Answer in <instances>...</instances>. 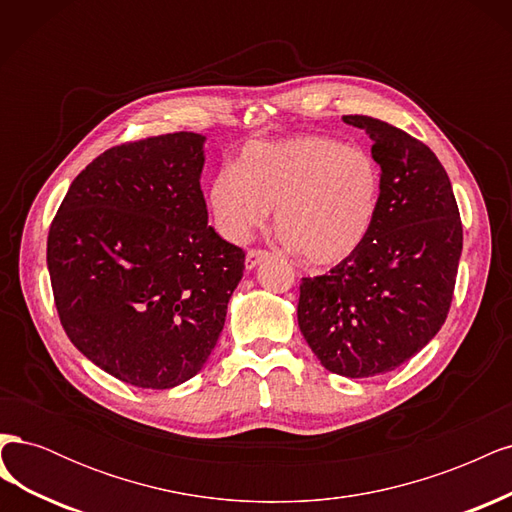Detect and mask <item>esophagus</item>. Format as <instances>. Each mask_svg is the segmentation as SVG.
Listing matches in <instances>:
<instances>
[{"mask_svg": "<svg viewBox=\"0 0 512 512\" xmlns=\"http://www.w3.org/2000/svg\"><path fill=\"white\" fill-rule=\"evenodd\" d=\"M271 254L267 250H260V247H252V250H247L245 254V267L247 269H254L256 265H260L262 260H267Z\"/></svg>", "mask_w": 512, "mask_h": 512, "instance_id": "1", "label": "esophagus"}]
</instances>
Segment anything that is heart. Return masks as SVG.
Wrapping results in <instances>:
<instances>
[{
	"mask_svg": "<svg viewBox=\"0 0 512 512\" xmlns=\"http://www.w3.org/2000/svg\"><path fill=\"white\" fill-rule=\"evenodd\" d=\"M384 170L374 153L322 134L243 147L235 170L213 177L209 207L220 235L245 243L269 220L286 245L318 267L339 265L374 230Z\"/></svg>",
	"mask_w": 512,
	"mask_h": 512,
	"instance_id": "obj_1",
	"label": "heart"
}]
</instances>
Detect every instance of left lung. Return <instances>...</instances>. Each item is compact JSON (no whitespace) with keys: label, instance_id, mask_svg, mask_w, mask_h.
Masks as SVG:
<instances>
[{"label":"left lung","instance_id":"left-lung-1","mask_svg":"<svg viewBox=\"0 0 512 512\" xmlns=\"http://www.w3.org/2000/svg\"><path fill=\"white\" fill-rule=\"evenodd\" d=\"M365 130L384 170L378 222L359 252L303 277L299 327L333 374L369 378L423 350L451 309L463 228L451 181L425 143L391 123L344 115Z\"/></svg>","mask_w":512,"mask_h":512}]
</instances>
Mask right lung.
<instances>
[{"mask_svg": "<svg viewBox=\"0 0 512 512\" xmlns=\"http://www.w3.org/2000/svg\"><path fill=\"white\" fill-rule=\"evenodd\" d=\"M203 143L175 132L106 149L49 228L61 327L91 363L141 389L198 374L243 277L245 252L207 224Z\"/></svg>", "mask_w": 512, "mask_h": 512, "instance_id": "right-lung-1", "label": "right lung"}]
</instances>
